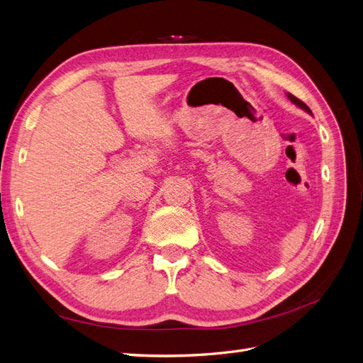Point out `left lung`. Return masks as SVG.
<instances>
[{
	"label": "left lung",
	"instance_id": "left-lung-1",
	"mask_svg": "<svg viewBox=\"0 0 363 363\" xmlns=\"http://www.w3.org/2000/svg\"><path fill=\"white\" fill-rule=\"evenodd\" d=\"M288 98H289V100L294 103V104H296V106H298V107H301V108H304V111L307 112V113H312L311 112V108L309 107H307V104H304L301 100H298V98H296V96H294L292 94H288Z\"/></svg>",
	"mask_w": 363,
	"mask_h": 363
}]
</instances>
